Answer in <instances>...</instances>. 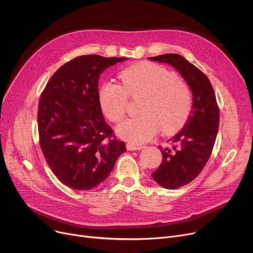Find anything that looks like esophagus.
Segmentation results:
<instances>
[{"label":"esophagus","instance_id":"esophagus-1","mask_svg":"<svg viewBox=\"0 0 253 253\" xmlns=\"http://www.w3.org/2000/svg\"><path fill=\"white\" fill-rule=\"evenodd\" d=\"M126 148L129 151H138L141 150L143 147L142 145H138V144H133V143H127L126 144Z\"/></svg>","mask_w":253,"mask_h":253}]
</instances>
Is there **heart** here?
<instances>
[{"instance_id":"obj_1","label":"heart","mask_w":253,"mask_h":253,"mask_svg":"<svg viewBox=\"0 0 253 253\" xmlns=\"http://www.w3.org/2000/svg\"><path fill=\"white\" fill-rule=\"evenodd\" d=\"M123 86L104 82L99 89L103 114L118 123L125 116L128 96H144L139 118L128 119L117 127V134L134 144L152 139L159 129L165 133L178 129L192 109V94L188 85L166 70L152 62H140L125 69L121 75Z\"/></svg>"}]
</instances>
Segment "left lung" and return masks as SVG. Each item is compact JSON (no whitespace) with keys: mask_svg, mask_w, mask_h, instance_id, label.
<instances>
[{"mask_svg":"<svg viewBox=\"0 0 253 253\" xmlns=\"http://www.w3.org/2000/svg\"><path fill=\"white\" fill-rule=\"evenodd\" d=\"M149 59L174 68L193 95L188 121L176 135L168 140L169 147H159L163 160L152 174L161 187L175 190L194 180L209 160L218 131L219 111L208 78L184 57L168 53Z\"/></svg>","mask_w":253,"mask_h":253,"instance_id":"obj_1","label":"left lung"}]
</instances>
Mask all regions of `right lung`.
<instances>
[{"mask_svg": "<svg viewBox=\"0 0 253 253\" xmlns=\"http://www.w3.org/2000/svg\"><path fill=\"white\" fill-rule=\"evenodd\" d=\"M124 57L83 55L63 64L39 102L40 145L53 173L74 190H91L112 172L126 152L103 118L98 79Z\"/></svg>", "mask_w": 253, "mask_h": 253, "instance_id": "right-lung-1", "label": "right lung"}]
</instances>
